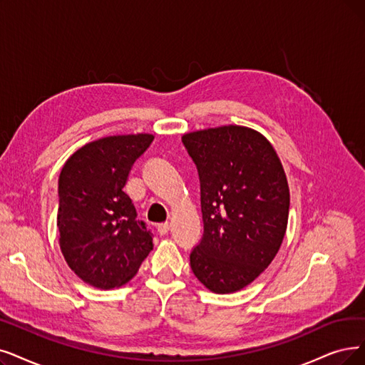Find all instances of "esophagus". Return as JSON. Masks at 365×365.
Wrapping results in <instances>:
<instances>
[{"label": "esophagus", "mask_w": 365, "mask_h": 365, "mask_svg": "<svg viewBox=\"0 0 365 365\" xmlns=\"http://www.w3.org/2000/svg\"><path fill=\"white\" fill-rule=\"evenodd\" d=\"M169 229H170L169 223H162V225L157 226V232L160 233V235H166V233L169 232Z\"/></svg>", "instance_id": "obj_1"}]
</instances>
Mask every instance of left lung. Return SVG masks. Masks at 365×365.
<instances>
[{"mask_svg": "<svg viewBox=\"0 0 365 365\" xmlns=\"http://www.w3.org/2000/svg\"><path fill=\"white\" fill-rule=\"evenodd\" d=\"M197 168L203 235L190 253L197 280L230 294L265 271L283 242L289 185L272 145L249 127L223 125L182 136Z\"/></svg>", "mask_w": 365, "mask_h": 365, "instance_id": "left-lung-1", "label": "left lung"}]
</instances>
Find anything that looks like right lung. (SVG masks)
Listing matches in <instances>:
<instances>
[{
    "label": "right lung",
    "mask_w": 365,
    "mask_h": 365,
    "mask_svg": "<svg viewBox=\"0 0 365 365\" xmlns=\"http://www.w3.org/2000/svg\"><path fill=\"white\" fill-rule=\"evenodd\" d=\"M153 139L148 133L101 138L70 155L60 173L61 252L71 271L97 289L132 280L153 250V233L123 190Z\"/></svg>",
    "instance_id": "1"
}]
</instances>
